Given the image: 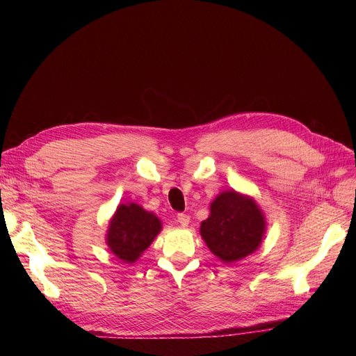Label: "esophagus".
<instances>
[{"label": "esophagus", "instance_id": "34e87169", "mask_svg": "<svg viewBox=\"0 0 356 356\" xmlns=\"http://www.w3.org/2000/svg\"><path fill=\"white\" fill-rule=\"evenodd\" d=\"M177 222L180 223L181 227H188L189 222H191V216L186 215V213H177Z\"/></svg>", "mask_w": 356, "mask_h": 356}]
</instances>
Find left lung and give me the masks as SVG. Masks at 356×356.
<instances>
[{
	"instance_id": "obj_1",
	"label": "left lung",
	"mask_w": 356,
	"mask_h": 356,
	"mask_svg": "<svg viewBox=\"0 0 356 356\" xmlns=\"http://www.w3.org/2000/svg\"><path fill=\"white\" fill-rule=\"evenodd\" d=\"M266 234V216L255 200L225 191L211 203V215L202 222L200 235L223 263H235L258 250Z\"/></svg>"
}]
</instances>
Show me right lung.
<instances>
[{"label": "right lung", "instance_id": "right-lung-1", "mask_svg": "<svg viewBox=\"0 0 356 356\" xmlns=\"http://www.w3.org/2000/svg\"><path fill=\"white\" fill-rule=\"evenodd\" d=\"M161 231V220L134 202L121 203L109 220L106 245L127 264L136 263Z\"/></svg>", "mask_w": 356, "mask_h": 356}]
</instances>
